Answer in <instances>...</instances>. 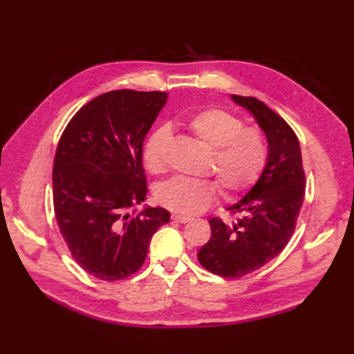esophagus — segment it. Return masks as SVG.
I'll list each match as a JSON object with an SVG mask.
<instances>
[{
    "mask_svg": "<svg viewBox=\"0 0 354 354\" xmlns=\"http://www.w3.org/2000/svg\"><path fill=\"white\" fill-rule=\"evenodd\" d=\"M171 221L179 222V223H187V222L190 221V217H187V216H181V214H173V216H171Z\"/></svg>",
    "mask_w": 354,
    "mask_h": 354,
    "instance_id": "1",
    "label": "esophagus"
}]
</instances>
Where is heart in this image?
Listing matches in <instances>:
<instances>
[{
    "instance_id": "b5f03b06",
    "label": "heart",
    "mask_w": 354,
    "mask_h": 354,
    "mask_svg": "<svg viewBox=\"0 0 354 354\" xmlns=\"http://www.w3.org/2000/svg\"><path fill=\"white\" fill-rule=\"evenodd\" d=\"M189 127L199 142L212 149L209 171L217 176L225 196L236 198L252 189L268 160L266 140L260 129L245 126L240 117L216 108L194 115ZM169 141L167 127H158L149 135L141 150L147 171L153 175L165 171ZM214 196V183L187 178H171L155 190V198L162 207L183 216L204 212Z\"/></svg>"
}]
</instances>
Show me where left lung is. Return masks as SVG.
<instances>
[{
  "label": "left lung",
  "mask_w": 354,
  "mask_h": 354,
  "mask_svg": "<svg viewBox=\"0 0 354 354\" xmlns=\"http://www.w3.org/2000/svg\"><path fill=\"white\" fill-rule=\"evenodd\" d=\"M250 109L266 133V167L251 192L230 207L236 221L225 223L212 217V239L198 259L209 272L240 278L275 259L295 231L306 194V173L297 133L286 120L255 97L232 95Z\"/></svg>",
  "instance_id": "obj_1"
}]
</instances>
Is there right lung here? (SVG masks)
<instances>
[{"instance_id":"obj_1","label":"right lung","mask_w":354,"mask_h":354,"mask_svg":"<svg viewBox=\"0 0 354 354\" xmlns=\"http://www.w3.org/2000/svg\"><path fill=\"white\" fill-rule=\"evenodd\" d=\"M161 91L115 89L84 104L66 124L53 164V205L71 257L103 281L133 275L150 239L170 221L161 207L127 209L146 199L141 150L165 104Z\"/></svg>"}]
</instances>
